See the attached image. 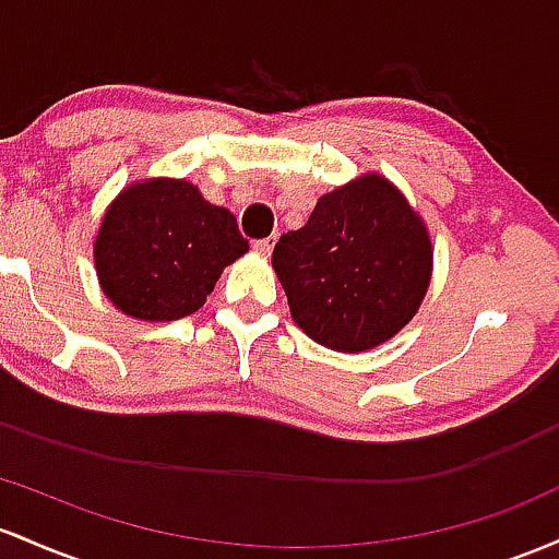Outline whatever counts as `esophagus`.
<instances>
[{"label":"esophagus","mask_w":559,"mask_h":559,"mask_svg":"<svg viewBox=\"0 0 559 559\" xmlns=\"http://www.w3.org/2000/svg\"><path fill=\"white\" fill-rule=\"evenodd\" d=\"M272 248H274V237H266V240H255L253 242V250H255V253H261V255L272 253Z\"/></svg>","instance_id":"esophagus-1"}]
</instances>
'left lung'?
Returning <instances> with one entry per match:
<instances>
[{"label":"left lung","mask_w":559,"mask_h":559,"mask_svg":"<svg viewBox=\"0 0 559 559\" xmlns=\"http://www.w3.org/2000/svg\"><path fill=\"white\" fill-rule=\"evenodd\" d=\"M272 266L298 328L319 346L356 354L412 322L430 285L432 248L396 187L364 174L280 237Z\"/></svg>","instance_id":"left-lung-1"}]
</instances>
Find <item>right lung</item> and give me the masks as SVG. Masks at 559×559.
<instances>
[{"instance_id":"1","label":"right lung","mask_w":559,"mask_h":559,"mask_svg":"<svg viewBox=\"0 0 559 559\" xmlns=\"http://www.w3.org/2000/svg\"><path fill=\"white\" fill-rule=\"evenodd\" d=\"M248 240L237 218L185 179H144L110 203L94 240L99 285L116 309L174 322L205 304Z\"/></svg>"}]
</instances>
